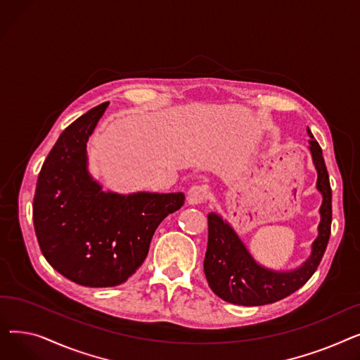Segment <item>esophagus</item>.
I'll use <instances>...</instances> for the list:
<instances>
[{
    "mask_svg": "<svg viewBox=\"0 0 360 360\" xmlns=\"http://www.w3.org/2000/svg\"><path fill=\"white\" fill-rule=\"evenodd\" d=\"M207 198H209V190H207V186H204V185L193 186L191 190L188 191V195H186L188 202L193 205L202 204L204 201H207Z\"/></svg>",
    "mask_w": 360,
    "mask_h": 360,
    "instance_id": "34e87169",
    "label": "esophagus"
}]
</instances>
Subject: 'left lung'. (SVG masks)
<instances>
[{
  "instance_id": "8db88e82",
  "label": "left lung",
  "mask_w": 360,
  "mask_h": 360,
  "mask_svg": "<svg viewBox=\"0 0 360 360\" xmlns=\"http://www.w3.org/2000/svg\"><path fill=\"white\" fill-rule=\"evenodd\" d=\"M309 150L318 172L316 190L323 194L318 236L309 258L299 269L274 271L259 266L239 239L232 226L219 214L210 213L209 243L204 258V273L210 289L229 304L242 307L267 305L300 289L316 271L331 233V186L327 166L318 141L308 128Z\"/></svg>"
}]
</instances>
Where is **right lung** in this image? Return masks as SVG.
Listing matches in <instances>:
<instances>
[{
    "mask_svg": "<svg viewBox=\"0 0 360 360\" xmlns=\"http://www.w3.org/2000/svg\"><path fill=\"white\" fill-rule=\"evenodd\" d=\"M109 102L68 125L49 151L33 198L41 251L68 280L89 288L127 281L147 257L160 221L184 205L182 193H105L87 170L86 147Z\"/></svg>",
    "mask_w": 360,
    "mask_h": 360,
    "instance_id": "right-lung-1",
    "label": "right lung"
}]
</instances>
